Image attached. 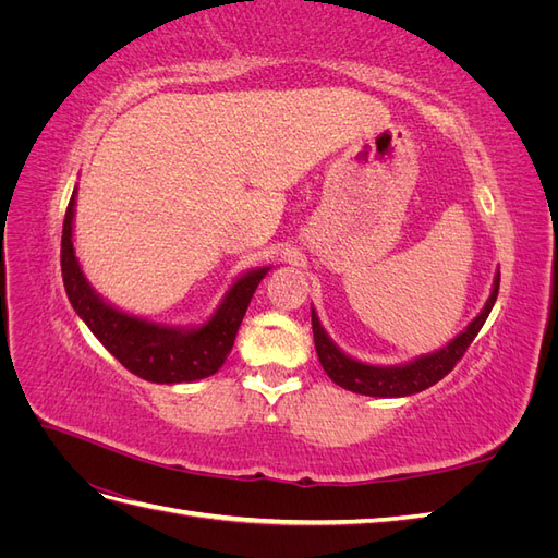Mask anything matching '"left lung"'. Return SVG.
I'll use <instances>...</instances> for the list:
<instances>
[{"mask_svg":"<svg viewBox=\"0 0 558 558\" xmlns=\"http://www.w3.org/2000/svg\"><path fill=\"white\" fill-rule=\"evenodd\" d=\"M498 286H500V272H496L494 279V291L492 298L486 300L484 310L480 316L472 318V324L451 340L440 351L430 353V356H421L408 365H393V367H381V365H367L361 361H353L347 353H342L332 344L330 337L326 335L324 326L312 310V330H314V344L318 361L324 365L326 375L337 384L347 388V391L361 393V396H375V398H402L412 396L418 391H426L428 386L437 384L442 377H447L451 369L463 359V353L475 340L477 332L482 330L484 320L492 314L494 302L498 298Z\"/></svg>","mask_w":558,"mask_h":558,"instance_id":"left-lung-1","label":"left lung"}]
</instances>
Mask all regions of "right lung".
I'll return each instance as SVG.
<instances>
[{"label":"right lung","instance_id":"add662e5","mask_svg":"<svg viewBox=\"0 0 558 558\" xmlns=\"http://www.w3.org/2000/svg\"><path fill=\"white\" fill-rule=\"evenodd\" d=\"M74 205L76 191L72 193L70 205H66L62 223V281L72 307L86 320V326L93 330L97 340L132 375L146 381L183 384L218 373V367L226 363L228 353L232 351L248 302L269 267L251 269V272L234 281L221 307L216 310L205 326L183 330L148 324L146 318L130 316L111 307L109 302H105L90 289V283L83 277L72 242Z\"/></svg>","mask_w":558,"mask_h":558}]
</instances>
